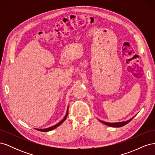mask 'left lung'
<instances>
[{"label":"left lung","instance_id":"left-lung-1","mask_svg":"<svg viewBox=\"0 0 155 155\" xmlns=\"http://www.w3.org/2000/svg\"><path fill=\"white\" fill-rule=\"evenodd\" d=\"M134 118V117H133ZM133 118H132L131 119L127 120V121H122V122H118V123H108V122H105V121H101V122H102L103 124H104L108 126L109 127H122L126 124H127L129 122L132 120L133 119Z\"/></svg>","mask_w":155,"mask_h":155}]
</instances>
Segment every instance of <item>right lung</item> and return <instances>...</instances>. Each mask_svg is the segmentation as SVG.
<instances>
[{"label":"right lung","mask_w":155,"mask_h":155,"mask_svg":"<svg viewBox=\"0 0 155 155\" xmlns=\"http://www.w3.org/2000/svg\"><path fill=\"white\" fill-rule=\"evenodd\" d=\"M68 109H67V114H66V115H65V116H64V118L60 121V122H59L58 124H56V125H54V126H52V127H49V128H47V129H36L37 130H39V131H42V132H48V131H50V130H53V129H55L56 127H58V126H59L61 124L63 121L67 119V116H68Z\"/></svg>","instance_id":"add662e5"}]
</instances>
